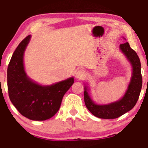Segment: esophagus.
Returning <instances> with one entry per match:
<instances>
[{
  "label": "esophagus",
  "instance_id": "obj_1",
  "mask_svg": "<svg viewBox=\"0 0 148 148\" xmlns=\"http://www.w3.org/2000/svg\"><path fill=\"white\" fill-rule=\"evenodd\" d=\"M84 76H85V72L84 70H81V69L77 71V72L76 73V77L78 79H82L84 77Z\"/></svg>",
  "mask_w": 148,
  "mask_h": 148
}]
</instances>
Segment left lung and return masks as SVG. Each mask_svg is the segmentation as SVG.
Segmentation results:
<instances>
[{"instance_id":"left-lung-1","label":"left lung","mask_w":148,"mask_h":148,"mask_svg":"<svg viewBox=\"0 0 148 148\" xmlns=\"http://www.w3.org/2000/svg\"><path fill=\"white\" fill-rule=\"evenodd\" d=\"M120 49L132 66V76L123 97L108 104H97L88 94L87 86L84 88L85 104L92 114L99 118L115 119L130 111L136 103L141 91V64L138 55L128 42L120 45Z\"/></svg>"}]
</instances>
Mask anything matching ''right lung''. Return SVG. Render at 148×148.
<instances>
[{
	"label": "right lung",
	"instance_id": "add662e5",
	"mask_svg": "<svg viewBox=\"0 0 148 148\" xmlns=\"http://www.w3.org/2000/svg\"><path fill=\"white\" fill-rule=\"evenodd\" d=\"M30 37L28 35L20 42L8 64V94L10 101L23 116L42 121L57 113L62 97L74 84V78L51 86H41L32 81L23 66V54Z\"/></svg>",
	"mask_w": 148,
	"mask_h": 148
}]
</instances>
